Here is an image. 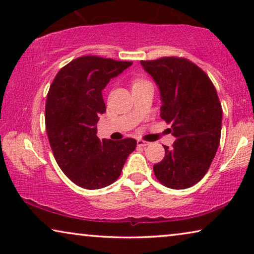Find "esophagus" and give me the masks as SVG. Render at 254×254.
Wrapping results in <instances>:
<instances>
[{
    "label": "esophagus",
    "mask_w": 254,
    "mask_h": 254,
    "mask_svg": "<svg viewBox=\"0 0 254 254\" xmlns=\"http://www.w3.org/2000/svg\"><path fill=\"white\" fill-rule=\"evenodd\" d=\"M150 144V142L143 141V140H137V145L138 147H147V145Z\"/></svg>",
    "instance_id": "esophagus-1"
}]
</instances>
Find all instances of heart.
<instances>
[{
	"label": "heart",
	"mask_w": 254,
	"mask_h": 254,
	"mask_svg": "<svg viewBox=\"0 0 254 254\" xmlns=\"http://www.w3.org/2000/svg\"><path fill=\"white\" fill-rule=\"evenodd\" d=\"M144 81H135L133 85H136V84H140V83H143Z\"/></svg>",
	"instance_id": "1"
}]
</instances>
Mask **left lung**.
I'll use <instances>...</instances> for the list:
<instances>
[{"label":"left lung","instance_id":"obj_1","mask_svg":"<svg viewBox=\"0 0 254 254\" xmlns=\"http://www.w3.org/2000/svg\"><path fill=\"white\" fill-rule=\"evenodd\" d=\"M161 93V118L176 141L154 165L156 178L173 190L195 185L206 175L220 145L222 106L202 69L184 58L141 61Z\"/></svg>","mask_w":254,"mask_h":254}]
</instances>
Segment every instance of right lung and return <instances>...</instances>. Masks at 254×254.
<instances>
[{"label": "right lung", "instance_id": "obj_1", "mask_svg": "<svg viewBox=\"0 0 254 254\" xmlns=\"http://www.w3.org/2000/svg\"><path fill=\"white\" fill-rule=\"evenodd\" d=\"M131 64L92 55L77 58L60 69L48 91L45 121L52 151L64 175L83 189L113 184L136 148L129 137L100 141L96 127L106 111L102 91Z\"/></svg>", "mask_w": 254, "mask_h": 254}]
</instances>
